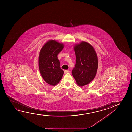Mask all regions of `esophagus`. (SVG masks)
Wrapping results in <instances>:
<instances>
[{
	"mask_svg": "<svg viewBox=\"0 0 132 132\" xmlns=\"http://www.w3.org/2000/svg\"><path fill=\"white\" fill-rule=\"evenodd\" d=\"M64 73L66 74V73L69 72V70H64Z\"/></svg>",
	"mask_w": 132,
	"mask_h": 132,
	"instance_id": "esophagus-1",
	"label": "esophagus"
}]
</instances>
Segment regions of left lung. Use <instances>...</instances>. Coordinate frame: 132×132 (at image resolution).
I'll use <instances>...</instances> for the list:
<instances>
[{
    "label": "left lung",
    "mask_w": 132,
    "mask_h": 132,
    "mask_svg": "<svg viewBox=\"0 0 132 132\" xmlns=\"http://www.w3.org/2000/svg\"><path fill=\"white\" fill-rule=\"evenodd\" d=\"M76 64L72 75L80 87L90 83L96 76L98 69V58L93 47L82 42L74 46Z\"/></svg>",
    "instance_id": "8db88e82"
}]
</instances>
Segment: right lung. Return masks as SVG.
Returning a JSON list of instances; mask_svg holds the SVG:
<instances>
[{
  "label": "right lung",
  "mask_w": 132,
  "mask_h": 132,
  "mask_svg": "<svg viewBox=\"0 0 132 132\" xmlns=\"http://www.w3.org/2000/svg\"><path fill=\"white\" fill-rule=\"evenodd\" d=\"M63 48V44L51 40L44 45L40 51L39 66L40 74L46 82L52 86L59 83L64 73L57 57Z\"/></svg>",
  "instance_id": "add662e5"
}]
</instances>
